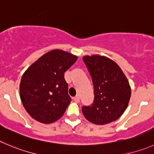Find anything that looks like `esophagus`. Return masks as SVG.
<instances>
[{
    "instance_id": "34e87169",
    "label": "esophagus",
    "mask_w": 154,
    "mask_h": 154,
    "mask_svg": "<svg viewBox=\"0 0 154 154\" xmlns=\"http://www.w3.org/2000/svg\"><path fill=\"white\" fill-rule=\"evenodd\" d=\"M73 100H74V101L76 102V103H79V100H80L79 96L74 97H73Z\"/></svg>"
}]
</instances>
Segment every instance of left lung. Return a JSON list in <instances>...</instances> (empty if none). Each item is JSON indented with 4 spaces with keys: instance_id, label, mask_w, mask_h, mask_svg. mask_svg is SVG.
Returning a JSON list of instances; mask_svg holds the SVG:
<instances>
[{
    "instance_id": "1",
    "label": "left lung",
    "mask_w": 154,
    "mask_h": 154,
    "mask_svg": "<svg viewBox=\"0 0 154 154\" xmlns=\"http://www.w3.org/2000/svg\"><path fill=\"white\" fill-rule=\"evenodd\" d=\"M83 61L91 76L94 94L93 103L83 106V115L96 125H105L118 119L131 97V87L126 76L113 60L104 56H85Z\"/></svg>"
}]
</instances>
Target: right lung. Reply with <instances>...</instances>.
Segmentation results:
<instances>
[{
  "instance_id": "1",
  "label": "right lung",
  "mask_w": 154,
  "mask_h": 154,
  "mask_svg": "<svg viewBox=\"0 0 154 154\" xmlns=\"http://www.w3.org/2000/svg\"><path fill=\"white\" fill-rule=\"evenodd\" d=\"M77 59L66 51L53 50L25 72L20 82V98L34 119L50 124L63 115L71 101L64 73Z\"/></svg>"
}]
</instances>
